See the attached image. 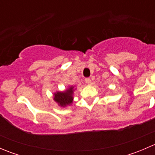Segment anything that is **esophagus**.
Listing matches in <instances>:
<instances>
[{
	"label": "esophagus",
	"instance_id": "34e87169",
	"mask_svg": "<svg viewBox=\"0 0 155 155\" xmlns=\"http://www.w3.org/2000/svg\"><path fill=\"white\" fill-rule=\"evenodd\" d=\"M85 82H86L87 84H91V80L90 78H86V79H85Z\"/></svg>",
	"mask_w": 155,
	"mask_h": 155
}]
</instances>
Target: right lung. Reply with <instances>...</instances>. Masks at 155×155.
<instances>
[{
  "mask_svg": "<svg viewBox=\"0 0 155 155\" xmlns=\"http://www.w3.org/2000/svg\"><path fill=\"white\" fill-rule=\"evenodd\" d=\"M73 87H70L65 92H57L54 94V100L61 107H66L73 102Z\"/></svg>",
  "mask_w": 155,
  "mask_h": 155,
  "instance_id": "obj_1",
  "label": "right lung"
}]
</instances>
